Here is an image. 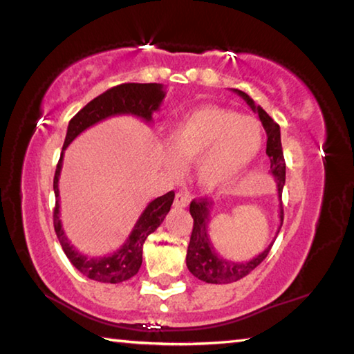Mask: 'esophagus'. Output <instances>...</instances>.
<instances>
[{"label":"esophagus","instance_id":"obj_1","mask_svg":"<svg viewBox=\"0 0 354 354\" xmlns=\"http://www.w3.org/2000/svg\"><path fill=\"white\" fill-rule=\"evenodd\" d=\"M189 204H190L189 195L183 194V192H178V194L175 195V201H173V205H175L176 209H185Z\"/></svg>","mask_w":354,"mask_h":354}]
</instances>
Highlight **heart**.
I'll return each instance as SVG.
<instances>
[{
	"mask_svg": "<svg viewBox=\"0 0 354 354\" xmlns=\"http://www.w3.org/2000/svg\"><path fill=\"white\" fill-rule=\"evenodd\" d=\"M263 128L250 115L229 108L204 105L187 113L169 134L170 150L164 164L179 170V160L198 162L196 179L205 190H220L235 183L260 155Z\"/></svg>",
	"mask_w": 354,
	"mask_h": 354,
	"instance_id": "obj_1",
	"label": "heart"
}]
</instances>
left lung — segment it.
Returning <instances> with one entry per match:
<instances>
[{
    "label": "left lung",
    "instance_id": "obj_1",
    "mask_svg": "<svg viewBox=\"0 0 354 354\" xmlns=\"http://www.w3.org/2000/svg\"><path fill=\"white\" fill-rule=\"evenodd\" d=\"M234 93L240 95L244 102L252 108V111L259 114L261 120V125L265 128L268 142H266V155L271 160V175L275 178V187H277V196L280 201V226L275 232L274 240L269 243V246L263 250L261 254L255 255L252 260L248 261H232L223 259L221 255L216 254V250L209 239V221H210V212L214 209V203L207 201V198L194 199L190 203V215L194 218V230L190 235V243L187 248V257H185V263H187L189 271L198 277L199 280L205 281V283H232V281H239L240 279L246 277L254 269L260 265V263L266 259L269 250H271L272 244L277 239L280 232L281 224H283V207H281V192H283L285 185V175H286V165L283 158V150H281V139H280V127L275 124L274 119L269 115L260 105H255V102L249 97L246 93L240 91V89H232Z\"/></svg>",
    "mask_w": 354,
    "mask_h": 354
}]
</instances>
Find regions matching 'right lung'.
Here are the masks:
<instances>
[{
	"mask_svg": "<svg viewBox=\"0 0 354 354\" xmlns=\"http://www.w3.org/2000/svg\"><path fill=\"white\" fill-rule=\"evenodd\" d=\"M164 97L165 88L160 83H124V85H118L97 95L69 120L65 144H63L60 160L57 164L54 176V229L57 236H59L63 252L66 254L73 266L79 269L88 279L102 281V283H120V281H125L136 275L140 265H142V249L147 236L155 232L162 224L165 215L169 214L171 207L173 199H175V192L171 190L149 203L134 224L130 235L127 236L125 243L113 254L100 257L85 255L71 244L60 220L59 179L65 150L80 133L102 120L114 118V115H134V118L142 119L145 124L150 125L153 122V113L159 110Z\"/></svg>",
	"mask_w": 354,
	"mask_h": 354,
	"instance_id": "1",
	"label": "right lung"
}]
</instances>
